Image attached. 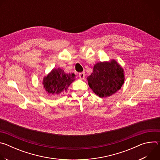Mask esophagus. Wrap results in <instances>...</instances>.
I'll return each mask as SVG.
<instances>
[{
  "label": "esophagus",
  "mask_w": 160,
  "mask_h": 160,
  "mask_svg": "<svg viewBox=\"0 0 160 160\" xmlns=\"http://www.w3.org/2000/svg\"><path fill=\"white\" fill-rule=\"evenodd\" d=\"M78 77L79 78L81 79V80H83L85 78V73L84 72H82V73H80L78 74Z\"/></svg>",
  "instance_id": "1"
}]
</instances>
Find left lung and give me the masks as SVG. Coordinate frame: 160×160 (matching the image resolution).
Masks as SVG:
<instances>
[{
  "label": "left lung",
  "instance_id": "8db88e82",
  "mask_svg": "<svg viewBox=\"0 0 160 160\" xmlns=\"http://www.w3.org/2000/svg\"><path fill=\"white\" fill-rule=\"evenodd\" d=\"M88 85L100 98L115 94L124 83V70L114 59L94 64L93 72L87 77Z\"/></svg>",
  "mask_w": 160,
  "mask_h": 160
}]
</instances>
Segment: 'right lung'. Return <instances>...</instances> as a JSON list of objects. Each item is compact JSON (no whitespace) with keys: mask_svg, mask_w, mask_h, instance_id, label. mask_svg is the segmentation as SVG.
<instances>
[{"mask_svg":"<svg viewBox=\"0 0 160 160\" xmlns=\"http://www.w3.org/2000/svg\"><path fill=\"white\" fill-rule=\"evenodd\" d=\"M75 80L73 73H66L60 68H53L43 77L42 84L45 90L49 95H59L66 92L68 87Z\"/></svg>","mask_w":160,"mask_h":160,"instance_id":"obj_1","label":"right lung"}]
</instances>
